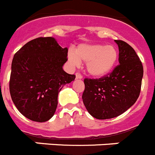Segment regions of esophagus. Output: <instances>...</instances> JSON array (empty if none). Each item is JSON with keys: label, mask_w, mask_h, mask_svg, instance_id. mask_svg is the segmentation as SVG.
<instances>
[{"label": "esophagus", "mask_w": 155, "mask_h": 155, "mask_svg": "<svg viewBox=\"0 0 155 155\" xmlns=\"http://www.w3.org/2000/svg\"><path fill=\"white\" fill-rule=\"evenodd\" d=\"M75 76H76V79H81L82 75L80 73H76L75 74Z\"/></svg>", "instance_id": "esophagus-1"}]
</instances>
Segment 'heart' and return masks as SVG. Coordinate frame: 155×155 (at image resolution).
Returning <instances> with one entry per match:
<instances>
[{
    "label": "heart",
    "mask_w": 155,
    "mask_h": 155,
    "mask_svg": "<svg viewBox=\"0 0 155 155\" xmlns=\"http://www.w3.org/2000/svg\"><path fill=\"white\" fill-rule=\"evenodd\" d=\"M118 57V50L114 46L101 43H83L77 46L75 52L71 50L68 53L71 66L77 67L81 61L85 62L87 71L94 77H103L109 74Z\"/></svg>",
    "instance_id": "b5f03b06"
}]
</instances>
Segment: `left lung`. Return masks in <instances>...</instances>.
Returning a JSON list of instances; mask_svg holds the SVG:
<instances>
[{
	"mask_svg": "<svg viewBox=\"0 0 155 155\" xmlns=\"http://www.w3.org/2000/svg\"><path fill=\"white\" fill-rule=\"evenodd\" d=\"M115 42L119 47L120 65L103 78L84 81L83 102L90 115L98 120L114 118L125 113L140 92L143 74L141 61L127 42Z\"/></svg>",
	"mask_w": 155,
	"mask_h": 155,
	"instance_id": "8db88e82",
	"label": "left lung"
}]
</instances>
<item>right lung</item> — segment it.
Wrapping results in <instances>:
<instances>
[{
	"label": "right lung",
	"mask_w": 155,
	"mask_h": 155,
	"mask_svg": "<svg viewBox=\"0 0 155 155\" xmlns=\"http://www.w3.org/2000/svg\"><path fill=\"white\" fill-rule=\"evenodd\" d=\"M68 52L53 37H39L27 42L14 56L11 97L28 120L42 123L51 119L57 107L58 93L75 79V75L63 69Z\"/></svg>",
	"instance_id": "obj_1"
}]
</instances>
